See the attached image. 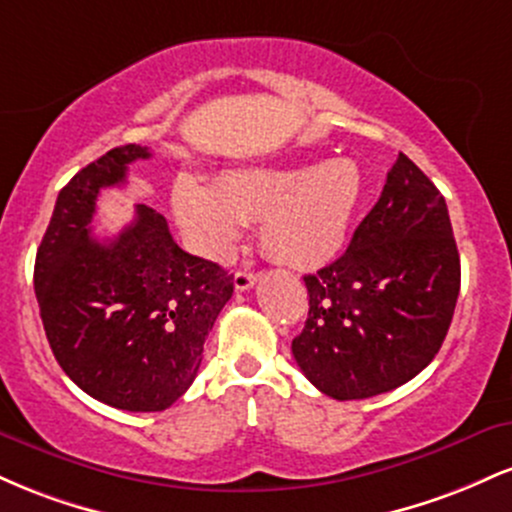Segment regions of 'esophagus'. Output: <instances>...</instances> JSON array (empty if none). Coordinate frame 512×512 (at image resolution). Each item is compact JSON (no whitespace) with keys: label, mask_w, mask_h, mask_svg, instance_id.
Instances as JSON below:
<instances>
[{"label":"esophagus","mask_w":512,"mask_h":512,"mask_svg":"<svg viewBox=\"0 0 512 512\" xmlns=\"http://www.w3.org/2000/svg\"><path fill=\"white\" fill-rule=\"evenodd\" d=\"M255 281H257V274L243 272V269H238L236 276H233V286H236V291H250L252 286H255Z\"/></svg>","instance_id":"1"}]
</instances>
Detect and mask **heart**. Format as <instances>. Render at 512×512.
<instances>
[{"label":"heart","instance_id":"1","mask_svg":"<svg viewBox=\"0 0 512 512\" xmlns=\"http://www.w3.org/2000/svg\"><path fill=\"white\" fill-rule=\"evenodd\" d=\"M363 199V175L349 158L293 166L233 168L204 185L175 180L170 204L199 255L226 260L245 223H260V248L291 269H317L344 250Z\"/></svg>","mask_w":512,"mask_h":512}]
</instances>
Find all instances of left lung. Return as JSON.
Listing matches in <instances>:
<instances>
[{"label": "left lung", "instance_id": "1", "mask_svg": "<svg viewBox=\"0 0 512 512\" xmlns=\"http://www.w3.org/2000/svg\"><path fill=\"white\" fill-rule=\"evenodd\" d=\"M308 286V320L291 351L334 399H366L419 375L443 346L460 293L445 199L399 154L349 248Z\"/></svg>", "mask_w": 512, "mask_h": 512}]
</instances>
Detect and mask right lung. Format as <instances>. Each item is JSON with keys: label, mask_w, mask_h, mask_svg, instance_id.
<instances>
[{"label": "right lung", "mask_w": 512, "mask_h": 512, "mask_svg": "<svg viewBox=\"0 0 512 512\" xmlns=\"http://www.w3.org/2000/svg\"><path fill=\"white\" fill-rule=\"evenodd\" d=\"M146 146L110 149L57 195L38 255L35 296L52 354L86 395L125 411H163L187 392L233 276L175 243L137 204L115 238L91 236L103 187L125 185Z\"/></svg>", "instance_id": "right-lung-1"}]
</instances>
